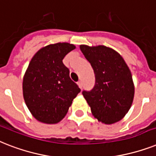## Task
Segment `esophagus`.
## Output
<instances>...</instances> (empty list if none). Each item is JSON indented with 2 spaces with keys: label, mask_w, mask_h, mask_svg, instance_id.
Wrapping results in <instances>:
<instances>
[{
  "label": "esophagus",
  "mask_w": 156,
  "mask_h": 156,
  "mask_svg": "<svg viewBox=\"0 0 156 156\" xmlns=\"http://www.w3.org/2000/svg\"><path fill=\"white\" fill-rule=\"evenodd\" d=\"M77 84H78V87H79V88H82V82H81V81L78 82V83H77Z\"/></svg>",
  "instance_id": "obj_1"
}]
</instances>
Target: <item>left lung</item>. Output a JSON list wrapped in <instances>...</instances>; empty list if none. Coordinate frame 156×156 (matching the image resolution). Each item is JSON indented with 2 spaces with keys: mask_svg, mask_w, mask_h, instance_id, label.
I'll list each match as a JSON object with an SVG mask.
<instances>
[{
  "mask_svg": "<svg viewBox=\"0 0 156 156\" xmlns=\"http://www.w3.org/2000/svg\"><path fill=\"white\" fill-rule=\"evenodd\" d=\"M95 74V85L82 94L98 122L112 124L126 115L132 105L135 86L128 66L115 49L105 45H80Z\"/></svg>",
  "mask_w": 156,
  "mask_h": 156,
  "instance_id": "1",
  "label": "left lung"
}]
</instances>
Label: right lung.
<instances>
[{
    "label": "right lung",
    "mask_w": 156,
    "mask_h": 156,
    "mask_svg": "<svg viewBox=\"0 0 156 156\" xmlns=\"http://www.w3.org/2000/svg\"><path fill=\"white\" fill-rule=\"evenodd\" d=\"M75 48L67 42L50 44L39 49L30 61L22 82L23 97L30 113L39 122H60L80 92L62 62Z\"/></svg>",
    "instance_id": "add662e5"
}]
</instances>
